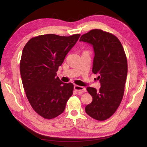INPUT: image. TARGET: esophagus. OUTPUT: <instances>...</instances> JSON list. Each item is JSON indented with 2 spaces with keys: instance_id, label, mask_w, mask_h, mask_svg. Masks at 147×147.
<instances>
[{
  "instance_id": "1",
  "label": "esophagus",
  "mask_w": 147,
  "mask_h": 147,
  "mask_svg": "<svg viewBox=\"0 0 147 147\" xmlns=\"http://www.w3.org/2000/svg\"><path fill=\"white\" fill-rule=\"evenodd\" d=\"M74 89L76 91H78H78H83L85 90V88H84V87L77 86V85H75L74 86Z\"/></svg>"
}]
</instances>
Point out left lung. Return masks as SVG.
I'll list each match as a JSON object with an SVG mask.
<instances>
[{
	"mask_svg": "<svg viewBox=\"0 0 147 147\" xmlns=\"http://www.w3.org/2000/svg\"><path fill=\"white\" fill-rule=\"evenodd\" d=\"M80 41L93 48L92 72L97 74L98 91L88 87L93 101L85 108L86 113L98 121H104L115 112L123 97L128 72L127 59L120 41L114 35L101 30H91L82 35Z\"/></svg>",
	"mask_w": 147,
	"mask_h": 147,
	"instance_id": "1",
	"label": "left lung"
}]
</instances>
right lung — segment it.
<instances>
[{
  "mask_svg": "<svg viewBox=\"0 0 147 147\" xmlns=\"http://www.w3.org/2000/svg\"><path fill=\"white\" fill-rule=\"evenodd\" d=\"M80 36L41 35L25 45L20 62V73L26 97L36 113L53 119L63 112L73 94L72 83H63L56 72Z\"/></svg>",
  "mask_w": 147,
  "mask_h": 147,
  "instance_id": "obj_1",
  "label": "right lung"
}]
</instances>
